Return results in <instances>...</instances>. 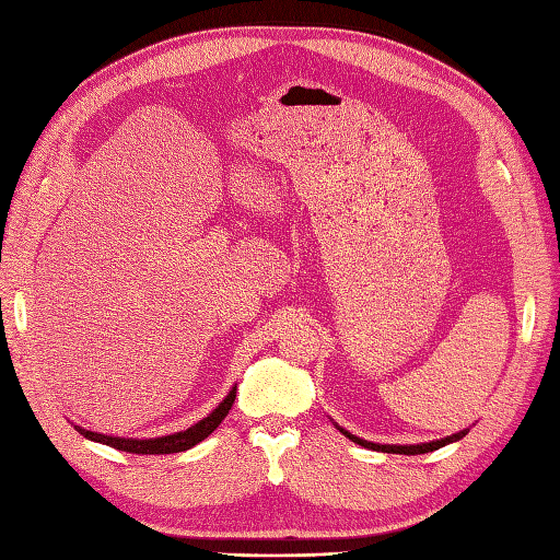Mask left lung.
<instances>
[{
	"mask_svg": "<svg viewBox=\"0 0 560 560\" xmlns=\"http://www.w3.org/2000/svg\"><path fill=\"white\" fill-rule=\"evenodd\" d=\"M331 424H335L346 438H349V441H353V443H358V445H362V447H368V450L388 452V455H427V452L441 450V447H445V445H450V443L462 441V438L468 433V429H464V431H459V433H452V435H447V438H441V441H431V443H417V445H382V443L362 441V438H358V435H353L351 431H346L343 427H339L335 419H331Z\"/></svg>",
	"mask_w": 560,
	"mask_h": 560,
	"instance_id": "1",
	"label": "left lung"
}]
</instances>
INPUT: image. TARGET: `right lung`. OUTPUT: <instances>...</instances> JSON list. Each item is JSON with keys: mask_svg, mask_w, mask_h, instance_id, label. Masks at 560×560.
Instances as JSON below:
<instances>
[{"mask_svg": "<svg viewBox=\"0 0 560 560\" xmlns=\"http://www.w3.org/2000/svg\"><path fill=\"white\" fill-rule=\"evenodd\" d=\"M235 390L237 384L229 390V396H225L214 410H211L207 417H202L198 424H192L184 431H176L170 435H160V438H119V435H105V433H96V431H86L82 427H74V431H80L84 438L94 443H103V445H110L115 450H122V452H131V455H172V452H184L190 450L192 445L202 443L205 438L214 431L221 421L229 415V410L235 402Z\"/></svg>", "mask_w": 560, "mask_h": 560, "instance_id": "obj_1", "label": "right lung"}]
</instances>
